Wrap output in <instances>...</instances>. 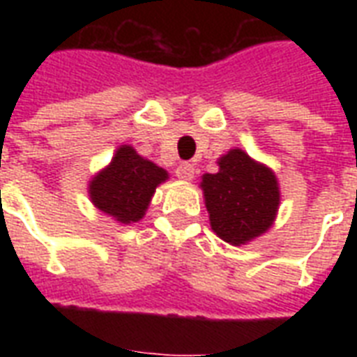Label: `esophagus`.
Listing matches in <instances>:
<instances>
[{"mask_svg":"<svg viewBox=\"0 0 357 357\" xmlns=\"http://www.w3.org/2000/svg\"><path fill=\"white\" fill-rule=\"evenodd\" d=\"M195 170L196 168L190 165V162H181L178 168H176V176H178L181 181H190L195 178Z\"/></svg>","mask_w":357,"mask_h":357,"instance_id":"obj_1","label":"esophagus"}]
</instances>
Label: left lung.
<instances>
[{
    "label": "left lung",
    "instance_id": "left-lung-1",
    "mask_svg": "<svg viewBox=\"0 0 357 357\" xmlns=\"http://www.w3.org/2000/svg\"><path fill=\"white\" fill-rule=\"evenodd\" d=\"M211 229L241 246L271 228L280 207V187L271 168L246 151L229 150L218 159L217 174L202 176Z\"/></svg>",
    "mask_w": 357,
    "mask_h": 357
}]
</instances>
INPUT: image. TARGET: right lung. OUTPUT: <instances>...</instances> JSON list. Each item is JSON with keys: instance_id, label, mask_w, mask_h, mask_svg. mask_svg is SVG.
<instances>
[{"instance_id": "add662e5", "label": "right lung", "mask_w": 357, "mask_h": 357, "mask_svg": "<svg viewBox=\"0 0 357 357\" xmlns=\"http://www.w3.org/2000/svg\"><path fill=\"white\" fill-rule=\"evenodd\" d=\"M168 179L165 168L148 161L133 146H120L113 161L91 179L92 204L122 224L139 222L155 189Z\"/></svg>"}]
</instances>
